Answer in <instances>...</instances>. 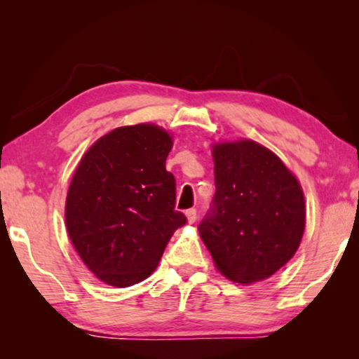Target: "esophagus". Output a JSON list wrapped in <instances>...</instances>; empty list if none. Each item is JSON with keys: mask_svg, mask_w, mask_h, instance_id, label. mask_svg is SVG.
I'll return each instance as SVG.
<instances>
[{"mask_svg": "<svg viewBox=\"0 0 359 359\" xmlns=\"http://www.w3.org/2000/svg\"><path fill=\"white\" fill-rule=\"evenodd\" d=\"M185 217H187V222L191 224V223L196 222L198 214H196V210H194V209H188V210L185 212Z\"/></svg>", "mask_w": 359, "mask_h": 359, "instance_id": "obj_1", "label": "esophagus"}]
</instances>
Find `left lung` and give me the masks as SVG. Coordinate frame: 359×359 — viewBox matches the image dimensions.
I'll list each match as a JSON object with an SVG mask.
<instances>
[{"label": "left lung", "instance_id": "1", "mask_svg": "<svg viewBox=\"0 0 359 359\" xmlns=\"http://www.w3.org/2000/svg\"><path fill=\"white\" fill-rule=\"evenodd\" d=\"M215 198L199 234L217 271L238 283L269 278L294 257L306 228L299 180L252 139L212 144Z\"/></svg>", "mask_w": 359, "mask_h": 359}]
</instances>
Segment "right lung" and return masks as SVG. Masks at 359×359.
I'll list each match as a JSON object with an SVG mask.
<instances>
[{
	"label": "right lung",
	"instance_id": "right-lung-1",
	"mask_svg": "<svg viewBox=\"0 0 359 359\" xmlns=\"http://www.w3.org/2000/svg\"><path fill=\"white\" fill-rule=\"evenodd\" d=\"M172 136L154 123L118 126L85 151L72 175L65 222L83 264L126 288L156 269L174 231L175 179L166 171Z\"/></svg>",
	"mask_w": 359,
	"mask_h": 359
}]
</instances>
